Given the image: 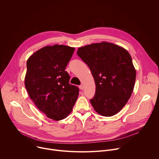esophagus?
Listing matches in <instances>:
<instances>
[{
	"mask_svg": "<svg viewBox=\"0 0 159 159\" xmlns=\"http://www.w3.org/2000/svg\"><path fill=\"white\" fill-rule=\"evenodd\" d=\"M79 89H80V90H83V89H84V85H79Z\"/></svg>",
	"mask_w": 159,
	"mask_h": 159,
	"instance_id": "esophagus-1",
	"label": "esophagus"
}]
</instances>
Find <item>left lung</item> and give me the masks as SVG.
I'll use <instances>...</instances> for the list:
<instances>
[{"mask_svg":"<svg viewBox=\"0 0 159 159\" xmlns=\"http://www.w3.org/2000/svg\"><path fill=\"white\" fill-rule=\"evenodd\" d=\"M77 54L88 65L96 84L90 99L94 110L104 116L119 112L130 98L136 79L131 57L126 50L108 42L80 47Z\"/></svg>","mask_w":159,"mask_h":159,"instance_id":"obj_1","label":"left lung"}]
</instances>
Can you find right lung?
I'll return each mask as SVG.
<instances>
[{"mask_svg": "<svg viewBox=\"0 0 159 159\" xmlns=\"http://www.w3.org/2000/svg\"><path fill=\"white\" fill-rule=\"evenodd\" d=\"M75 48L62 44L44 47L30 57L25 85L36 107L52 120L60 121L71 112L79 88L69 84L65 68Z\"/></svg>", "mask_w": 159, "mask_h": 159, "instance_id": "right-lung-1", "label": "right lung"}]
</instances>
